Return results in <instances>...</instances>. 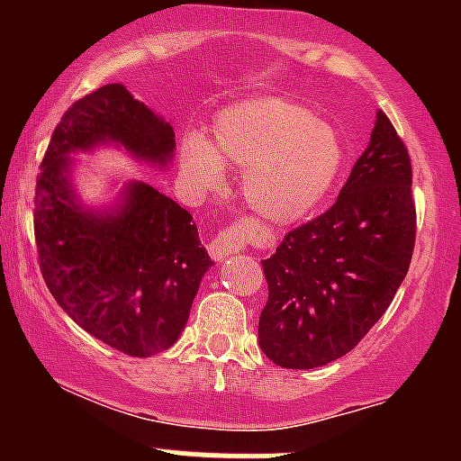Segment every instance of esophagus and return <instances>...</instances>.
<instances>
[{"mask_svg": "<svg viewBox=\"0 0 461 461\" xmlns=\"http://www.w3.org/2000/svg\"><path fill=\"white\" fill-rule=\"evenodd\" d=\"M245 242H247L245 227L234 225V227H227L223 231H219V234L210 240L208 251L210 256H212V260L221 262L225 260V258L234 256V253L240 251V249L245 247Z\"/></svg>", "mask_w": 461, "mask_h": 461, "instance_id": "obj_1", "label": "esophagus"}]
</instances>
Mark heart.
Returning <instances> with one entry per match:
<instances>
[{"label": "heart", "mask_w": 461, "mask_h": 461, "mask_svg": "<svg viewBox=\"0 0 461 461\" xmlns=\"http://www.w3.org/2000/svg\"><path fill=\"white\" fill-rule=\"evenodd\" d=\"M345 160L340 136L308 105L279 97L245 99L214 116L212 140L188 131L179 168L194 188L223 182L225 164L242 168V194L268 223L305 219L327 197Z\"/></svg>", "instance_id": "b5f03b06"}]
</instances>
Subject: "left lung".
<instances>
[{
	"label": "left lung",
	"mask_w": 461,
	"mask_h": 461,
	"mask_svg": "<svg viewBox=\"0 0 461 461\" xmlns=\"http://www.w3.org/2000/svg\"><path fill=\"white\" fill-rule=\"evenodd\" d=\"M414 238L411 162L379 110L336 203L288 231L262 260L268 301L258 342L267 357L284 368H316L347 356L393 303Z\"/></svg>",
	"instance_id": "1"
}]
</instances>
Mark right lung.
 <instances>
[{"label":"right lung","instance_id":"add662e5","mask_svg":"<svg viewBox=\"0 0 461 461\" xmlns=\"http://www.w3.org/2000/svg\"><path fill=\"white\" fill-rule=\"evenodd\" d=\"M99 147L167 168L176 134L123 84H105L62 116L41 162L34 236L41 273L68 319L134 357L167 351L182 336L201 279L212 267L182 205L131 179L108 208L79 199L77 153Z\"/></svg>","mask_w":461,"mask_h":461}]
</instances>
